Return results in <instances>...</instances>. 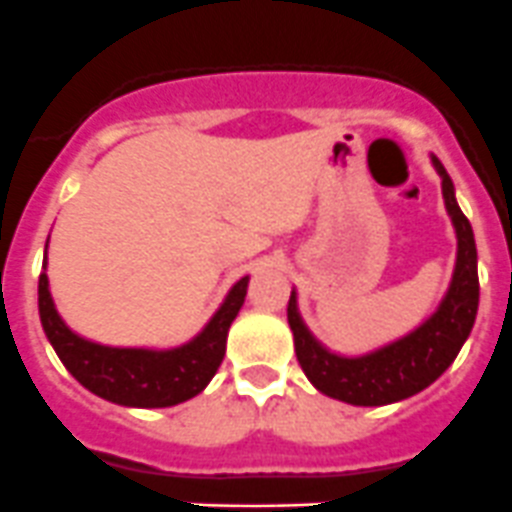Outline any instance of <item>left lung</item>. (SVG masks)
<instances>
[{"label": "left lung", "mask_w": 512, "mask_h": 512, "mask_svg": "<svg viewBox=\"0 0 512 512\" xmlns=\"http://www.w3.org/2000/svg\"><path fill=\"white\" fill-rule=\"evenodd\" d=\"M433 165L443 177L445 207L458 232V262H455L448 295L430 320H425L403 340L370 355L340 357L325 350L310 335L302 317L297 315L295 292L287 302V322L295 335V355L302 372L320 393L342 403L372 408V405L398 403L420 393L453 365L460 347L473 330L480 297L473 227L455 202L453 180L445 172L443 162L433 157Z\"/></svg>", "instance_id": "obj_1"}]
</instances>
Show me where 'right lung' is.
<instances>
[{
	"mask_svg": "<svg viewBox=\"0 0 512 512\" xmlns=\"http://www.w3.org/2000/svg\"><path fill=\"white\" fill-rule=\"evenodd\" d=\"M247 282L250 277H242L205 330L175 350L104 347L74 335L54 310L44 272L39 275V317L62 365L89 393L127 408H170L202 393L217 372L225 357L227 330L245 302Z\"/></svg>",
	"mask_w": 512,
	"mask_h": 512,
	"instance_id": "right-lung-1",
	"label": "right lung"
}]
</instances>
